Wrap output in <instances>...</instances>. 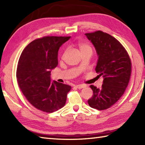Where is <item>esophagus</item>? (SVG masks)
Listing matches in <instances>:
<instances>
[{
	"label": "esophagus",
	"mask_w": 145,
	"mask_h": 145,
	"mask_svg": "<svg viewBox=\"0 0 145 145\" xmlns=\"http://www.w3.org/2000/svg\"><path fill=\"white\" fill-rule=\"evenodd\" d=\"M75 87H76V88H78V89H82L83 88H85V85H83V84H80V85H76Z\"/></svg>",
	"instance_id": "1"
}]
</instances>
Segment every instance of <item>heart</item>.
Segmentation results:
<instances>
[{"mask_svg":"<svg viewBox=\"0 0 145 145\" xmlns=\"http://www.w3.org/2000/svg\"><path fill=\"white\" fill-rule=\"evenodd\" d=\"M78 46L80 48V50L82 52V54L87 52H90L92 53L91 47L88 43L85 42H79L78 43Z\"/></svg>","mask_w":145,"mask_h":145,"instance_id":"1","label":"heart"}]
</instances>
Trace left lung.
Segmentation results:
<instances>
[{"label":"left lung","instance_id":"1","mask_svg":"<svg viewBox=\"0 0 145 145\" xmlns=\"http://www.w3.org/2000/svg\"><path fill=\"white\" fill-rule=\"evenodd\" d=\"M98 55L95 71L103 76L101 88L91 85L93 96L88 100L90 107L98 110L109 108L124 94L130 81L131 62L130 56L118 40L101 30L85 33Z\"/></svg>","mask_w":145,"mask_h":145}]
</instances>
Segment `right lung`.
Here are the masks:
<instances>
[{"label":"right lung","mask_w":145,"mask_h":145,"mask_svg":"<svg viewBox=\"0 0 145 145\" xmlns=\"http://www.w3.org/2000/svg\"><path fill=\"white\" fill-rule=\"evenodd\" d=\"M70 37L45 36L30 42L22 52L16 77L19 88L32 106L52 113L66 103L70 85L50 82V72L58 65V52Z\"/></svg>","instance_id":"right-lung-1"}]
</instances>
